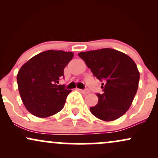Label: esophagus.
I'll return each mask as SVG.
<instances>
[{
  "instance_id": "34e87169",
  "label": "esophagus",
  "mask_w": 158,
  "mask_h": 158,
  "mask_svg": "<svg viewBox=\"0 0 158 158\" xmlns=\"http://www.w3.org/2000/svg\"><path fill=\"white\" fill-rule=\"evenodd\" d=\"M79 90L81 92V93L85 94H88L90 93V90L88 89H85V90H81V89H79Z\"/></svg>"
}]
</instances>
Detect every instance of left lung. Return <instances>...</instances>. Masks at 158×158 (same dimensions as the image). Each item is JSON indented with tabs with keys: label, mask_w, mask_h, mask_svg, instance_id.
I'll return each mask as SVG.
<instances>
[{
	"label": "left lung",
	"mask_w": 158,
	"mask_h": 158,
	"mask_svg": "<svg viewBox=\"0 0 158 158\" xmlns=\"http://www.w3.org/2000/svg\"><path fill=\"white\" fill-rule=\"evenodd\" d=\"M82 59L94 77L103 81L98 103L90 107L91 114L103 121H113L129 109L137 93L139 73L131 58L110 48L81 52Z\"/></svg>",
	"instance_id": "obj_1"
}]
</instances>
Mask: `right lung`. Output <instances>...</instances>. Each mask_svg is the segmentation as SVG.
I'll use <instances>...</instances> for the list:
<instances>
[{
  "label": "right lung",
  "mask_w": 158,
  "mask_h": 158,
  "mask_svg": "<svg viewBox=\"0 0 158 158\" xmlns=\"http://www.w3.org/2000/svg\"><path fill=\"white\" fill-rule=\"evenodd\" d=\"M73 52L50 50L33 56L20 68L18 88L27 110L41 118L50 117L64 108L71 90L57 85Z\"/></svg>",
  "instance_id": "right-lung-1"
}]
</instances>
